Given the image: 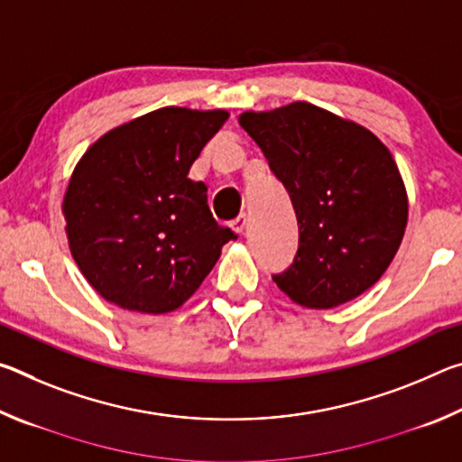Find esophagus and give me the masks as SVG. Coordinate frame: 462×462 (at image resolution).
Segmentation results:
<instances>
[{
  "label": "esophagus",
  "mask_w": 462,
  "mask_h": 462,
  "mask_svg": "<svg viewBox=\"0 0 462 462\" xmlns=\"http://www.w3.org/2000/svg\"><path fill=\"white\" fill-rule=\"evenodd\" d=\"M232 230L234 232H238V234H242V232H245V228H246V216L245 214H240L238 217H236V220H232Z\"/></svg>",
  "instance_id": "1"
}]
</instances>
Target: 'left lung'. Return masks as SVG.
<instances>
[{
  "mask_svg": "<svg viewBox=\"0 0 462 462\" xmlns=\"http://www.w3.org/2000/svg\"><path fill=\"white\" fill-rule=\"evenodd\" d=\"M238 122L285 185L300 226L293 263L273 275L281 291L328 310L377 283L408 224V193L387 146L308 101Z\"/></svg>",
  "mask_w": 462,
  "mask_h": 462,
  "instance_id": "obj_1",
  "label": "left lung"
}]
</instances>
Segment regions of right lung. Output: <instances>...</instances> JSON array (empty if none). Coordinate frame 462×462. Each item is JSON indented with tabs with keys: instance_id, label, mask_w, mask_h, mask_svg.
Instances as JSON below:
<instances>
[{
	"instance_id": "right-lung-1",
	"label": "right lung",
	"mask_w": 462,
	"mask_h": 462,
	"mask_svg": "<svg viewBox=\"0 0 462 462\" xmlns=\"http://www.w3.org/2000/svg\"><path fill=\"white\" fill-rule=\"evenodd\" d=\"M228 112L161 107L109 130L81 156L62 214L89 285L124 310L167 314L189 300L236 238L191 181L201 148Z\"/></svg>"
}]
</instances>
